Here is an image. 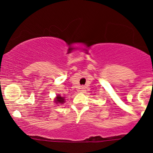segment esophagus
<instances>
[{
    "mask_svg": "<svg viewBox=\"0 0 153 153\" xmlns=\"http://www.w3.org/2000/svg\"><path fill=\"white\" fill-rule=\"evenodd\" d=\"M80 91H81V92L82 93H84V92H85V88H84V87H80Z\"/></svg>",
    "mask_w": 153,
    "mask_h": 153,
    "instance_id": "obj_1",
    "label": "esophagus"
}]
</instances>
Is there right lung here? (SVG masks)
Segmentation results:
<instances>
[{
  "label": "right lung",
  "mask_w": 153,
  "mask_h": 153,
  "mask_svg": "<svg viewBox=\"0 0 153 153\" xmlns=\"http://www.w3.org/2000/svg\"><path fill=\"white\" fill-rule=\"evenodd\" d=\"M54 102L57 105H60L65 102V97H62V96H59V95H57V96L54 98Z\"/></svg>",
  "instance_id": "add662e5"
}]
</instances>
